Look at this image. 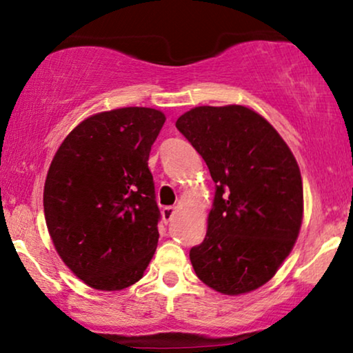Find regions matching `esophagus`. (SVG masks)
Instances as JSON below:
<instances>
[{"label": "esophagus", "mask_w": 353, "mask_h": 353, "mask_svg": "<svg viewBox=\"0 0 353 353\" xmlns=\"http://www.w3.org/2000/svg\"><path fill=\"white\" fill-rule=\"evenodd\" d=\"M175 207H163V209H162V216H163V220H165L167 221V223H168V221H170L172 219H173V215H175Z\"/></svg>", "instance_id": "esophagus-1"}]
</instances>
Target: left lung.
I'll use <instances>...</instances> for the list:
<instances>
[{
	"label": "left lung",
	"instance_id": "left-lung-1",
	"mask_svg": "<svg viewBox=\"0 0 353 353\" xmlns=\"http://www.w3.org/2000/svg\"><path fill=\"white\" fill-rule=\"evenodd\" d=\"M175 125L216 186L205 238L190 250L192 268L225 296L255 291L274 276L301 231L296 157L273 125L245 105H199Z\"/></svg>",
	"mask_w": 353,
	"mask_h": 353
}]
</instances>
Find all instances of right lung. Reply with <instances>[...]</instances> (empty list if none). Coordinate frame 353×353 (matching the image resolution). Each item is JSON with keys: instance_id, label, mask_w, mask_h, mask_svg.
Masks as SVG:
<instances>
[{"instance_id": "obj_1", "label": "right lung", "mask_w": 353, "mask_h": 353, "mask_svg": "<svg viewBox=\"0 0 353 353\" xmlns=\"http://www.w3.org/2000/svg\"><path fill=\"white\" fill-rule=\"evenodd\" d=\"M165 123L151 108L91 115L67 134L48 170L43 207L56 252L98 291L143 278L161 219L148 161Z\"/></svg>"}]
</instances>
